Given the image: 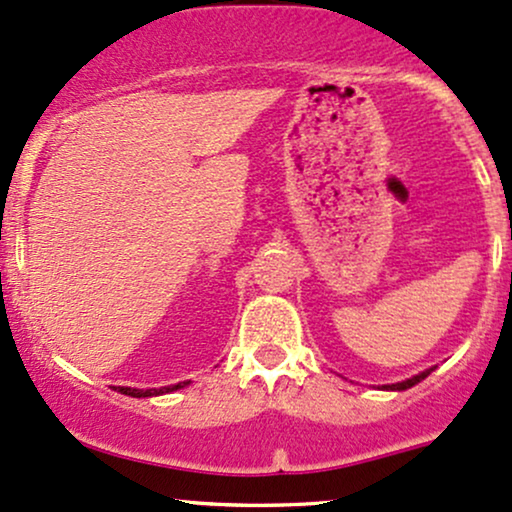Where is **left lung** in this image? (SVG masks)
Listing matches in <instances>:
<instances>
[{
    "label": "left lung",
    "mask_w": 512,
    "mask_h": 512,
    "mask_svg": "<svg viewBox=\"0 0 512 512\" xmlns=\"http://www.w3.org/2000/svg\"><path fill=\"white\" fill-rule=\"evenodd\" d=\"M429 374H432V369H427V372L417 374V377H412V379H405V381H400V384H391V386H386V389H391V391H405V389H410V386L420 384V381H422V379H427Z\"/></svg>",
    "instance_id": "1"
}]
</instances>
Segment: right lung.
<instances>
[{
	"instance_id": "add662e5",
	"label": "right lung",
	"mask_w": 512,
	"mask_h": 512,
	"mask_svg": "<svg viewBox=\"0 0 512 512\" xmlns=\"http://www.w3.org/2000/svg\"><path fill=\"white\" fill-rule=\"evenodd\" d=\"M186 384H188V381H183V384H174V386H164V389H147V391H143V389H128V386H119V389H116V391L126 393V396H133V398H147V396H159V393H169V391L183 389V386H186Z\"/></svg>"
}]
</instances>
